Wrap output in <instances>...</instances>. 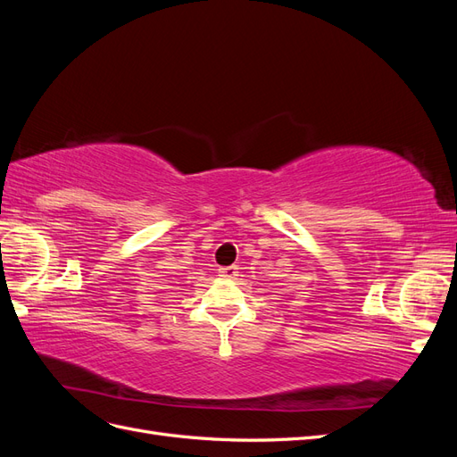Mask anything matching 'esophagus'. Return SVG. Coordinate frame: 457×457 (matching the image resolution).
<instances>
[{"label": "esophagus", "instance_id": "34e87169", "mask_svg": "<svg viewBox=\"0 0 457 457\" xmlns=\"http://www.w3.org/2000/svg\"><path fill=\"white\" fill-rule=\"evenodd\" d=\"M219 276H223V278H228V280H234L238 276V269L234 265L232 267H220Z\"/></svg>", "mask_w": 457, "mask_h": 457}]
</instances>
